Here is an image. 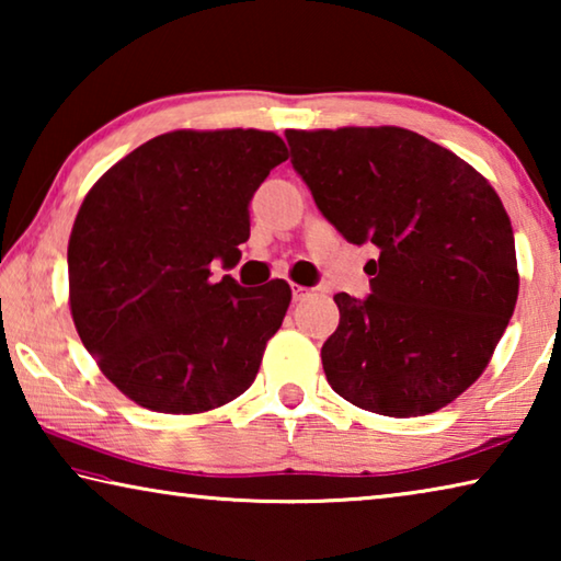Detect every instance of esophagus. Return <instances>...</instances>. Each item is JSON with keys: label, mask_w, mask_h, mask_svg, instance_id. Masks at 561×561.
<instances>
[{"label": "esophagus", "mask_w": 561, "mask_h": 561, "mask_svg": "<svg viewBox=\"0 0 561 561\" xmlns=\"http://www.w3.org/2000/svg\"><path fill=\"white\" fill-rule=\"evenodd\" d=\"M291 294H294V301H301V299L309 297V289L299 287V284H291Z\"/></svg>", "instance_id": "obj_1"}]
</instances>
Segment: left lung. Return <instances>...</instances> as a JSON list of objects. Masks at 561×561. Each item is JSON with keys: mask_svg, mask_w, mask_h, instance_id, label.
Wrapping results in <instances>:
<instances>
[{"mask_svg": "<svg viewBox=\"0 0 561 561\" xmlns=\"http://www.w3.org/2000/svg\"><path fill=\"white\" fill-rule=\"evenodd\" d=\"M291 165L351 244H374L371 294L334 297L329 386L364 411L415 417L485 371L517 304L510 217L478 170L413 130H287Z\"/></svg>", "mask_w": 561, "mask_h": 561, "instance_id": "left-lung-1", "label": "left lung"}]
</instances>
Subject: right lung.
Segmentation results:
<instances>
[{"label":"right lung","instance_id":"1","mask_svg":"<svg viewBox=\"0 0 561 561\" xmlns=\"http://www.w3.org/2000/svg\"><path fill=\"white\" fill-rule=\"evenodd\" d=\"M287 158L267 130H173L89 190L69 240L71 317L130 401L205 413L254 383L291 289L210 282V264L240 262L252 195Z\"/></svg>","mask_w":561,"mask_h":561}]
</instances>
